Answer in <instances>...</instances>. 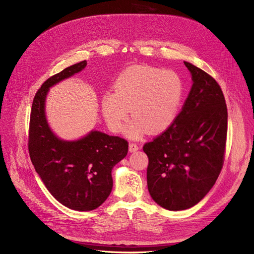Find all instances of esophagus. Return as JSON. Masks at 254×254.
<instances>
[{"label": "esophagus", "instance_id": "34e87169", "mask_svg": "<svg viewBox=\"0 0 254 254\" xmlns=\"http://www.w3.org/2000/svg\"><path fill=\"white\" fill-rule=\"evenodd\" d=\"M128 150H129V152H136L137 150H139V146L135 143H129Z\"/></svg>", "mask_w": 254, "mask_h": 254}]
</instances>
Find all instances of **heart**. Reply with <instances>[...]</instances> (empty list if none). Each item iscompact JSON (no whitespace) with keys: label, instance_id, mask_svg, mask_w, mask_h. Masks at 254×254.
<instances>
[{"label":"heart","instance_id":"heart-1","mask_svg":"<svg viewBox=\"0 0 254 254\" xmlns=\"http://www.w3.org/2000/svg\"><path fill=\"white\" fill-rule=\"evenodd\" d=\"M183 95L184 84L176 72L135 65L119 74L113 93L103 95L101 108L113 132L123 131L130 110L135 119L126 135L139 139L146 131L158 134L168 129L178 116Z\"/></svg>","mask_w":254,"mask_h":254}]
</instances>
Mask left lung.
<instances>
[{
	"mask_svg": "<svg viewBox=\"0 0 254 254\" xmlns=\"http://www.w3.org/2000/svg\"><path fill=\"white\" fill-rule=\"evenodd\" d=\"M192 86L181 112L163 134L143 146L153 201L170 211L196 205L215 184L223 166L228 108L216 80L184 62Z\"/></svg>",
	"mask_w": 254,
	"mask_h": 254,
	"instance_id": "1",
	"label": "left lung"
}]
</instances>
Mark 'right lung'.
Segmentation results:
<instances>
[{
  "mask_svg": "<svg viewBox=\"0 0 254 254\" xmlns=\"http://www.w3.org/2000/svg\"><path fill=\"white\" fill-rule=\"evenodd\" d=\"M86 61L51 76L36 92L30 118L29 152L46 189L64 206L76 211L100 207L109 196L113 167L126 157L127 140L91 130L77 141L59 139L45 116L49 87L82 71Z\"/></svg>",
  "mask_w": 254,
  "mask_h": 254,
  "instance_id": "add662e5",
  "label": "right lung"
}]
</instances>
